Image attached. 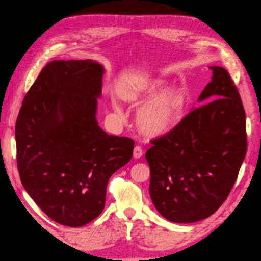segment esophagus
I'll return each instance as SVG.
<instances>
[{
    "instance_id": "1",
    "label": "esophagus",
    "mask_w": 261,
    "mask_h": 261,
    "mask_svg": "<svg viewBox=\"0 0 261 261\" xmlns=\"http://www.w3.org/2000/svg\"><path fill=\"white\" fill-rule=\"evenodd\" d=\"M142 155H143V151H142L141 146H139V145L135 146L134 150H133V157H134V159H139V158L142 157Z\"/></svg>"
}]
</instances>
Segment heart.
<instances>
[{"mask_svg": "<svg viewBox=\"0 0 261 261\" xmlns=\"http://www.w3.org/2000/svg\"><path fill=\"white\" fill-rule=\"evenodd\" d=\"M169 84L163 77H147L123 93V97L131 103H144L138 110L136 123L147 136L158 137L171 132L184 117L185 91L169 87Z\"/></svg>", "mask_w": 261, "mask_h": 261, "instance_id": "1", "label": "heart"}]
</instances>
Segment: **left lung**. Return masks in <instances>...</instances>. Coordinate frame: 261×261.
<instances>
[{"label":"left lung","instance_id":"obj_1","mask_svg":"<svg viewBox=\"0 0 261 261\" xmlns=\"http://www.w3.org/2000/svg\"><path fill=\"white\" fill-rule=\"evenodd\" d=\"M200 103L171 132L155 139L145 159L150 196L168 221L193 223L225 201L247 152L246 115L228 72L211 66Z\"/></svg>","mask_w":261,"mask_h":261}]
</instances>
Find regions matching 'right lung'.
I'll use <instances>...</instances> for the list:
<instances>
[{
	"label": "right lung",
	"instance_id": "obj_1",
	"mask_svg": "<svg viewBox=\"0 0 261 261\" xmlns=\"http://www.w3.org/2000/svg\"><path fill=\"white\" fill-rule=\"evenodd\" d=\"M104 71L93 60L48 63L16 121L23 188L49 218L69 227L102 213L108 179L132 158L134 141L108 135L96 119Z\"/></svg>",
	"mask_w": 261,
	"mask_h": 261
}]
</instances>
